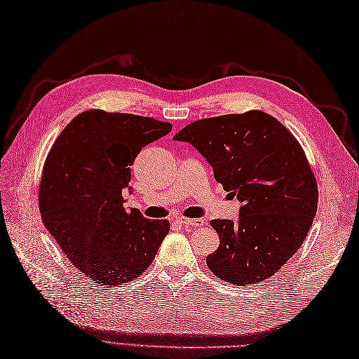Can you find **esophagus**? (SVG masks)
I'll return each mask as SVG.
<instances>
[{
  "label": "esophagus",
  "instance_id": "esophagus-1",
  "mask_svg": "<svg viewBox=\"0 0 359 359\" xmlns=\"http://www.w3.org/2000/svg\"><path fill=\"white\" fill-rule=\"evenodd\" d=\"M178 222L186 225V226H203L205 224L204 219L201 217H196V219H189V217H178Z\"/></svg>",
  "mask_w": 359,
  "mask_h": 359
}]
</instances>
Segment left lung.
Masks as SVG:
<instances>
[{
    "mask_svg": "<svg viewBox=\"0 0 359 359\" xmlns=\"http://www.w3.org/2000/svg\"><path fill=\"white\" fill-rule=\"evenodd\" d=\"M173 140L194 146L241 203L238 221L210 222L219 234V247L207 256L210 271L238 286L276 274L317 213L316 178L299 142L262 111L198 120Z\"/></svg>",
    "mask_w": 359,
    "mask_h": 359,
    "instance_id": "8db88e82",
    "label": "left lung"
}]
</instances>
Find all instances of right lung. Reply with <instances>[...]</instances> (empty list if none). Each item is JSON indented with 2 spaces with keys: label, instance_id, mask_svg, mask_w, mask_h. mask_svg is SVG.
<instances>
[{
  "label": "right lung",
  "instance_id": "right-lung-1",
  "mask_svg": "<svg viewBox=\"0 0 359 359\" xmlns=\"http://www.w3.org/2000/svg\"><path fill=\"white\" fill-rule=\"evenodd\" d=\"M170 123L134 114L91 109L60 133L43 165L39 210L69 262L93 282L116 286L152 264L169 221L126 208L130 165Z\"/></svg>",
  "mask_w": 359,
  "mask_h": 359
}]
</instances>
